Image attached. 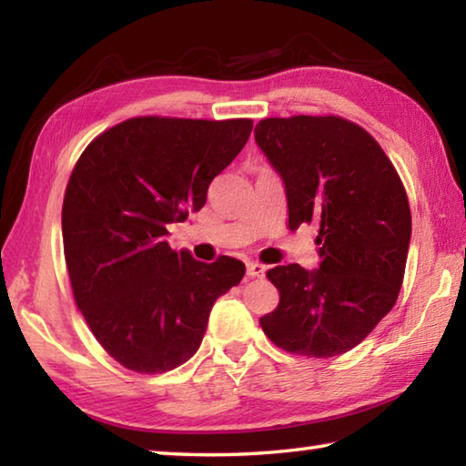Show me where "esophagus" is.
I'll list each match as a JSON object with an SVG mask.
<instances>
[{"instance_id": "obj_1", "label": "esophagus", "mask_w": 466, "mask_h": 466, "mask_svg": "<svg viewBox=\"0 0 466 466\" xmlns=\"http://www.w3.org/2000/svg\"><path fill=\"white\" fill-rule=\"evenodd\" d=\"M247 273L250 278H263L265 275V265L263 263H257V261H250L247 263Z\"/></svg>"}]
</instances>
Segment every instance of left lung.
<instances>
[{"mask_svg": "<svg viewBox=\"0 0 466 466\" xmlns=\"http://www.w3.org/2000/svg\"><path fill=\"white\" fill-rule=\"evenodd\" d=\"M255 139L283 177L288 226H319L317 271L279 265V304L258 320L283 351L335 358L372 333L403 286L411 209L380 144L337 115L271 116Z\"/></svg>", "mask_w": 466, "mask_h": 466, "instance_id": "left-lung-1", "label": "left lung"}]
</instances>
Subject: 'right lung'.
<instances>
[{
  "label": "right lung",
  "mask_w": 466,
  "mask_h": 466,
  "mask_svg": "<svg viewBox=\"0 0 466 466\" xmlns=\"http://www.w3.org/2000/svg\"><path fill=\"white\" fill-rule=\"evenodd\" d=\"M250 119L133 116L94 137L63 197L74 299L110 358L162 374L199 350L211 306L244 263H201L168 247L167 224L199 211L209 183L248 141Z\"/></svg>",
  "instance_id": "obj_1"
}]
</instances>
